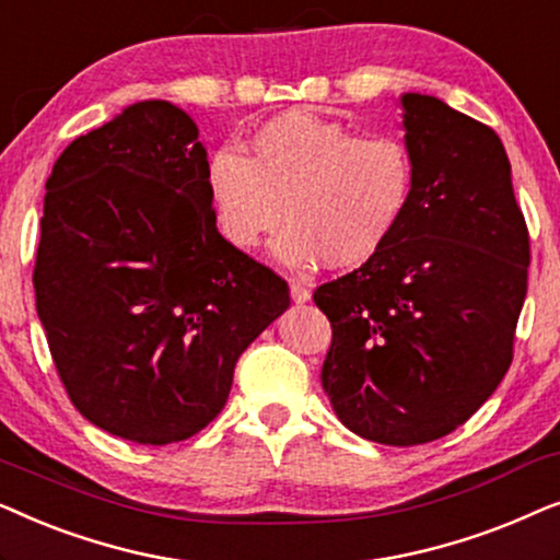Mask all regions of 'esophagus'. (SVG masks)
Returning a JSON list of instances; mask_svg holds the SVG:
<instances>
[{
    "label": "esophagus",
    "mask_w": 560,
    "mask_h": 560,
    "mask_svg": "<svg viewBox=\"0 0 560 560\" xmlns=\"http://www.w3.org/2000/svg\"><path fill=\"white\" fill-rule=\"evenodd\" d=\"M290 298H293V303H298V305H303V303H308L311 301V290L305 288V285H301V282H290Z\"/></svg>",
    "instance_id": "34e87169"
}]
</instances>
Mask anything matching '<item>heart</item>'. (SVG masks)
Segmentation results:
<instances>
[{
    "label": "heart",
    "instance_id": "heart-1",
    "mask_svg": "<svg viewBox=\"0 0 560 560\" xmlns=\"http://www.w3.org/2000/svg\"><path fill=\"white\" fill-rule=\"evenodd\" d=\"M206 194L219 232L236 249L272 240L282 265L324 259L347 270L372 259L400 224L412 194V158L400 137L354 135L339 121L290 112L259 127L247 158L232 148L211 152Z\"/></svg>",
    "mask_w": 560,
    "mask_h": 560
}]
</instances>
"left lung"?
I'll use <instances>...</instances> for the list:
<instances>
[{
  "label": "left lung",
  "mask_w": 560,
  "mask_h": 560,
  "mask_svg": "<svg viewBox=\"0 0 560 560\" xmlns=\"http://www.w3.org/2000/svg\"><path fill=\"white\" fill-rule=\"evenodd\" d=\"M412 194L377 255L313 301L334 339L320 385L351 433L418 446L466 423L512 362L530 242L502 140L402 94Z\"/></svg>",
  "instance_id": "left-lung-1"
}]
</instances>
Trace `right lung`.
<instances>
[{
	"label": "right lung",
	"instance_id": "add662e5",
	"mask_svg": "<svg viewBox=\"0 0 560 560\" xmlns=\"http://www.w3.org/2000/svg\"><path fill=\"white\" fill-rule=\"evenodd\" d=\"M198 127L163 98L75 137L45 183L35 305L89 423L165 446L226 405L288 282L219 234Z\"/></svg>",
	"mask_w": 560,
	"mask_h": 560
}]
</instances>
